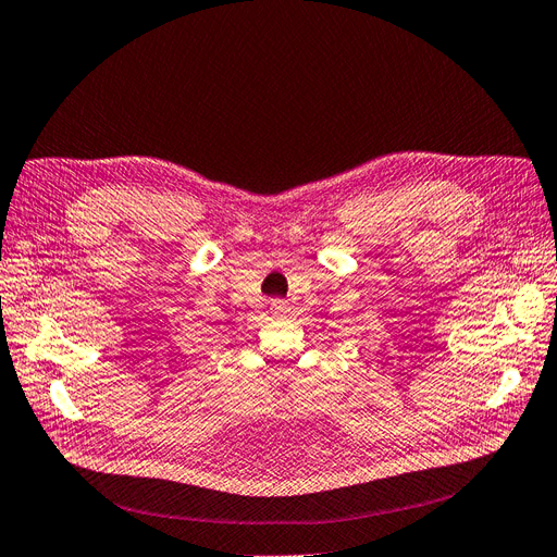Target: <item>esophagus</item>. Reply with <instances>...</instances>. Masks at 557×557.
Returning <instances> with one entry per match:
<instances>
[{
  "label": "esophagus",
  "instance_id": "esophagus-1",
  "mask_svg": "<svg viewBox=\"0 0 557 557\" xmlns=\"http://www.w3.org/2000/svg\"><path fill=\"white\" fill-rule=\"evenodd\" d=\"M289 312H292V307H289V302H286V300H280V298L271 300V314L273 317H286Z\"/></svg>",
  "mask_w": 557,
  "mask_h": 557
}]
</instances>
